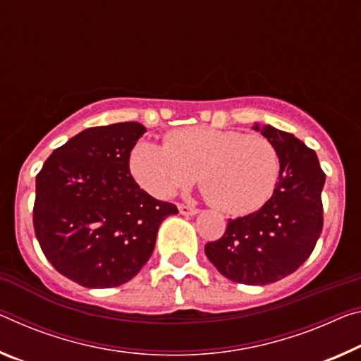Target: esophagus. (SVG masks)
<instances>
[{
	"mask_svg": "<svg viewBox=\"0 0 361 361\" xmlns=\"http://www.w3.org/2000/svg\"><path fill=\"white\" fill-rule=\"evenodd\" d=\"M178 210L181 215H196L199 214V209L194 207V205H186V204H180Z\"/></svg>",
	"mask_w": 361,
	"mask_h": 361,
	"instance_id": "1",
	"label": "esophagus"
}]
</instances>
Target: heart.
Returning a JSON list of instances; mask_svg holds the SVG:
<instances>
[{
    "label": "heart",
    "instance_id": "obj_1",
    "mask_svg": "<svg viewBox=\"0 0 361 361\" xmlns=\"http://www.w3.org/2000/svg\"><path fill=\"white\" fill-rule=\"evenodd\" d=\"M130 167L136 181L160 199L190 188L199 175L212 205L241 215L271 197L281 162L273 142L262 135L190 127L171 131L164 145L140 141L131 152Z\"/></svg>",
    "mask_w": 361,
    "mask_h": 361
}]
</instances>
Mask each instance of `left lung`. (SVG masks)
<instances>
[{
    "instance_id": "8db88e82",
    "label": "left lung",
    "mask_w": 361,
    "mask_h": 361,
    "mask_svg": "<svg viewBox=\"0 0 361 361\" xmlns=\"http://www.w3.org/2000/svg\"><path fill=\"white\" fill-rule=\"evenodd\" d=\"M279 154V178L273 196L245 216L228 220L219 241L205 255L234 283L262 286L294 273L313 252L323 230L324 171L313 149L294 135L255 123Z\"/></svg>"
}]
</instances>
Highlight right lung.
I'll use <instances>...</instances> for the list:
<instances>
[{
    "mask_svg": "<svg viewBox=\"0 0 361 361\" xmlns=\"http://www.w3.org/2000/svg\"><path fill=\"white\" fill-rule=\"evenodd\" d=\"M145 133L138 122L87 128L54 149L37 175L39 247L57 271L83 288L130 281L152 255L160 223L178 214L130 173V152Z\"/></svg>",
    "mask_w": 361,
    "mask_h": 361,
    "instance_id": "add662e5",
    "label": "right lung"
}]
</instances>
